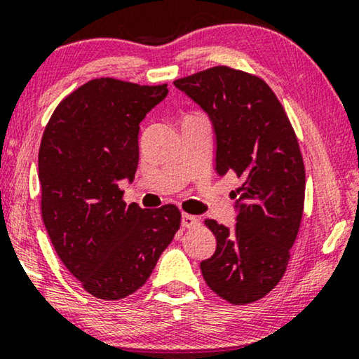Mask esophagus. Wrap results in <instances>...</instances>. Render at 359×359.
I'll return each instance as SVG.
<instances>
[{
  "label": "esophagus",
  "mask_w": 359,
  "mask_h": 359,
  "mask_svg": "<svg viewBox=\"0 0 359 359\" xmlns=\"http://www.w3.org/2000/svg\"><path fill=\"white\" fill-rule=\"evenodd\" d=\"M200 226V219L196 216H191V214H182V227L185 229H191Z\"/></svg>",
  "instance_id": "1"
}]
</instances>
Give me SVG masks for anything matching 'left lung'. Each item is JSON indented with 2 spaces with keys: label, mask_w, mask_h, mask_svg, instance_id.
<instances>
[{
  "label": "left lung",
  "mask_w": 359,
  "mask_h": 359,
  "mask_svg": "<svg viewBox=\"0 0 359 359\" xmlns=\"http://www.w3.org/2000/svg\"><path fill=\"white\" fill-rule=\"evenodd\" d=\"M210 116L216 172L235 174L237 224H205L217 247L201 261L208 287L232 304L267 295L285 274L304 205V164L295 130L263 79L216 66L174 82Z\"/></svg>",
  "instance_id": "1"
}]
</instances>
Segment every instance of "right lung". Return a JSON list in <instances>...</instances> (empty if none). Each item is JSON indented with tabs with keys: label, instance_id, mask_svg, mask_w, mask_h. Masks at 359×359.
Listing matches in <instances>:
<instances>
[{
	"label": "right lung",
	"instance_id": "obj_1",
	"mask_svg": "<svg viewBox=\"0 0 359 359\" xmlns=\"http://www.w3.org/2000/svg\"><path fill=\"white\" fill-rule=\"evenodd\" d=\"M168 92L165 83L93 79L57 104L43 132V224L62 264L96 298L137 292L180 227L177 206H127L119 189L135 177L140 122Z\"/></svg>",
	"mask_w": 359,
	"mask_h": 359
}]
</instances>
